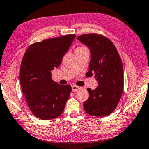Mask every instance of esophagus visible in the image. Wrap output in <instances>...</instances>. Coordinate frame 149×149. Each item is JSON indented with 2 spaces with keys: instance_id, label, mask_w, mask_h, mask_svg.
Masks as SVG:
<instances>
[{
  "instance_id": "34e87169",
  "label": "esophagus",
  "mask_w": 149,
  "mask_h": 149,
  "mask_svg": "<svg viewBox=\"0 0 149 149\" xmlns=\"http://www.w3.org/2000/svg\"><path fill=\"white\" fill-rule=\"evenodd\" d=\"M71 88H72V91L73 92H76V91H78L79 89H80V88H81V87H80V86H78L76 85H72Z\"/></svg>"
}]
</instances>
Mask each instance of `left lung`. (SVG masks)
<instances>
[{
	"label": "left lung",
	"mask_w": 149,
	"mask_h": 149,
	"mask_svg": "<svg viewBox=\"0 0 149 149\" xmlns=\"http://www.w3.org/2000/svg\"><path fill=\"white\" fill-rule=\"evenodd\" d=\"M89 48L91 61L86 76H93L98 82L94 90L87 88L88 100L84 102L86 113L96 117L111 114L121 98L124 88V71L121 58L115 45L104 36L96 33L77 37Z\"/></svg>",
	"instance_id": "8db88e82"
}]
</instances>
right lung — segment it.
Returning a JSON list of instances; mask_svg holds the SVG:
<instances>
[{
    "instance_id": "add662e5",
    "label": "right lung",
    "mask_w": 149,
    "mask_h": 149,
    "mask_svg": "<svg viewBox=\"0 0 149 149\" xmlns=\"http://www.w3.org/2000/svg\"><path fill=\"white\" fill-rule=\"evenodd\" d=\"M76 35L46 39L26 50L20 65L22 91L31 111L41 120H52L63 113L71 86L60 85L52 79Z\"/></svg>"
}]
</instances>
